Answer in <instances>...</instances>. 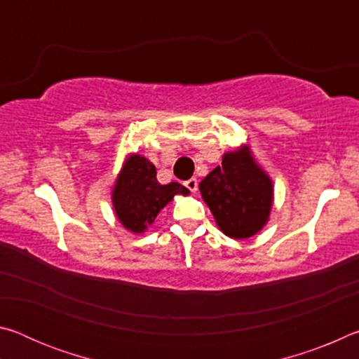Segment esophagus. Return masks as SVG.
Here are the masks:
<instances>
[{"label": "esophagus", "instance_id": "34e87169", "mask_svg": "<svg viewBox=\"0 0 359 359\" xmlns=\"http://www.w3.org/2000/svg\"><path fill=\"white\" fill-rule=\"evenodd\" d=\"M184 185L188 188V190H190L191 193H194L198 190V179L196 177H191V179H188V180H185L184 182Z\"/></svg>", "mask_w": 359, "mask_h": 359}]
</instances>
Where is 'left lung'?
<instances>
[{
	"mask_svg": "<svg viewBox=\"0 0 359 359\" xmlns=\"http://www.w3.org/2000/svg\"><path fill=\"white\" fill-rule=\"evenodd\" d=\"M204 203L228 238L247 239L269 220L274 188L248 147L224 154L222 165L199 184Z\"/></svg>",
	"mask_w": 359,
	"mask_h": 359,
	"instance_id": "obj_1",
	"label": "left lung"
}]
</instances>
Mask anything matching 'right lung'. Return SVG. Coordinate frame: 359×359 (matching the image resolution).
<instances>
[{"instance_id":"1","label":"right lung","mask_w":359,"mask_h":359,"mask_svg":"<svg viewBox=\"0 0 359 359\" xmlns=\"http://www.w3.org/2000/svg\"><path fill=\"white\" fill-rule=\"evenodd\" d=\"M175 194L188 196L190 191L177 182L161 185L156 168L141 155H131L115 180L112 204L115 215L131 233H144L149 224Z\"/></svg>"}]
</instances>
